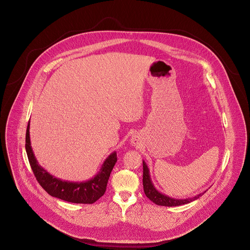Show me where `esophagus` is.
<instances>
[{
    "label": "esophagus",
    "mask_w": 250,
    "mask_h": 250,
    "mask_svg": "<svg viewBox=\"0 0 250 250\" xmlns=\"http://www.w3.org/2000/svg\"><path fill=\"white\" fill-rule=\"evenodd\" d=\"M140 143H141L140 137L137 134L132 135V137H131V144H132V146H137L140 145Z\"/></svg>",
    "instance_id": "1"
}]
</instances>
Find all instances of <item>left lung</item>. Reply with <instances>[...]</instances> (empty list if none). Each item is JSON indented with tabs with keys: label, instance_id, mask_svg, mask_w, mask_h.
<instances>
[{
	"label": "left lung",
	"instance_id": "8db88e82",
	"mask_svg": "<svg viewBox=\"0 0 250 250\" xmlns=\"http://www.w3.org/2000/svg\"><path fill=\"white\" fill-rule=\"evenodd\" d=\"M143 186H144V192L146 196L149 199V200L153 201L155 204L159 206H167V207H174V206H179V205H184L187 203H190L192 201L197 200L198 198H200L205 192L198 194L192 198H186V199H176L169 197L166 194L161 193L154 185L151 175H149V170L145 163L143 161Z\"/></svg>",
	"mask_w": 250,
	"mask_h": 250
}]
</instances>
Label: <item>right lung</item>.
Returning <instances> with one entry per match:
<instances>
[{"label":"right lung","mask_w":250,"mask_h":250,"mask_svg":"<svg viewBox=\"0 0 250 250\" xmlns=\"http://www.w3.org/2000/svg\"><path fill=\"white\" fill-rule=\"evenodd\" d=\"M25 149L32 171L42 188L49 195L67 202L78 204H92L105 193L110 173L117 162L116 152L111 153L103 164L97 174L86 181L70 182L57 178L38 165L35 159L30 144L29 122L26 128Z\"/></svg>","instance_id":"1"}]
</instances>
